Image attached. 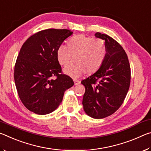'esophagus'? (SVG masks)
<instances>
[{
	"mask_svg": "<svg viewBox=\"0 0 151 151\" xmlns=\"http://www.w3.org/2000/svg\"><path fill=\"white\" fill-rule=\"evenodd\" d=\"M74 83H75V85H78L79 84L81 83V81H77V80H75L74 81Z\"/></svg>",
	"mask_w": 151,
	"mask_h": 151,
	"instance_id": "obj_1",
	"label": "esophagus"
}]
</instances>
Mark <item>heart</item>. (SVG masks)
<instances>
[{
  "label": "heart",
  "instance_id": "obj_1",
  "mask_svg": "<svg viewBox=\"0 0 151 151\" xmlns=\"http://www.w3.org/2000/svg\"><path fill=\"white\" fill-rule=\"evenodd\" d=\"M106 54L104 43L101 40L84 35L75 36L68 41V46L61 45L57 50V60L61 66H66L73 59L74 63L64 69L66 75L74 78L84 73H96L103 63Z\"/></svg>",
  "mask_w": 151,
  "mask_h": 151
}]
</instances>
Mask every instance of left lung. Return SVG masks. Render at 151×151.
I'll list each match as a JSON object with an SVG mask.
<instances>
[{
    "instance_id": "obj_1",
    "label": "left lung",
    "mask_w": 151,
    "mask_h": 151,
    "mask_svg": "<svg viewBox=\"0 0 151 151\" xmlns=\"http://www.w3.org/2000/svg\"><path fill=\"white\" fill-rule=\"evenodd\" d=\"M94 36L104 41L105 57L99 69L81 84L85 87L84 111L100 119L111 115L123 103L131 83V67L126 52L115 40L100 32Z\"/></svg>"
}]
</instances>
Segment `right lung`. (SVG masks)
<instances>
[{
    "label": "right lung",
    "mask_w": 151,
    "mask_h": 151,
    "mask_svg": "<svg viewBox=\"0 0 151 151\" xmlns=\"http://www.w3.org/2000/svg\"><path fill=\"white\" fill-rule=\"evenodd\" d=\"M73 34L67 29L41 30L30 37L20 48L14 82L20 101L30 111L45 115L55 111L65 91L74 85L72 78L61 74L57 60L58 47Z\"/></svg>",
    "instance_id": "add662e5"
}]
</instances>
